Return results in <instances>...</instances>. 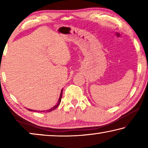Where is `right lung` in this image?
<instances>
[{
  "label": "right lung",
  "instance_id": "1",
  "mask_svg": "<svg viewBox=\"0 0 148 148\" xmlns=\"http://www.w3.org/2000/svg\"><path fill=\"white\" fill-rule=\"evenodd\" d=\"M62 89L61 90V95H60V97H59V101H58V102H57V104L56 105H55V106L53 107V108H50V109H49V110H46V111H40V112H51V111H53V110H55L56 108L59 106V105L60 104V103H61V99H62ZM28 110H29V111H32V112H36V110H31V109H27Z\"/></svg>",
  "mask_w": 148,
  "mask_h": 148
}]
</instances>
